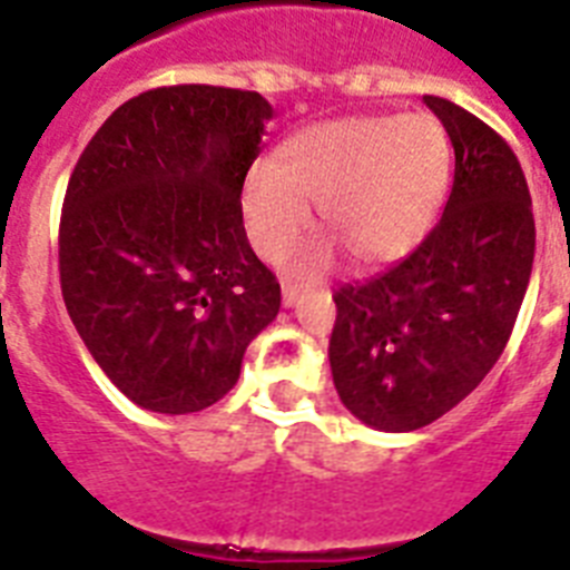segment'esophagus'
Returning a JSON list of instances; mask_svg holds the SVG:
<instances>
[{"instance_id":"obj_1","label":"esophagus","mask_w":570,"mask_h":570,"mask_svg":"<svg viewBox=\"0 0 570 570\" xmlns=\"http://www.w3.org/2000/svg\"><path fill=\"white\" fill-rule=\"evenodd\" d=\"M298 295H301L298 286L284 284V307H295V304H298Z\"/></svg>"}]
</instances>
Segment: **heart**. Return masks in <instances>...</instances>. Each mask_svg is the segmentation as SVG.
Returning a JSON list of instances; mask_svg holds the SVG:
<instances>
[{"mask_svg": "<svg viewBox=\"0 0 570 570\" xmlns=\"http://www.w3.org/2000/svg\"><path fill=\"white\" fill-rule=\"evenodd\" d=\"M453 146L433 114H357L307 125L245 178L254 245L277 261L307 234L318 202L327 228L363 263H392L428 237L451 184ZM313 269L316 257H301Z\"/></svg>", "mask_w": 570, "mask_h": 570, "instance_id": "b5f03b06", "label": "heart"}]
</instances>
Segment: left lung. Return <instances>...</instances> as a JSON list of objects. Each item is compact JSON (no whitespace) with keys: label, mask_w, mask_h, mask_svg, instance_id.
I'll return each mask as SVG.
<instances>
[{"label":"left lung","mask_w":570,"mask_h":570,"mask_svg":"<svg viewBox=\"0 0 570 570\" xmlns=\"http://www.w3.org/2000/svg\"><path fill=\"white\" fill-rule=\"evenodd\" d=\"M453 146V187L436 228L390 272L333 293V386L363 424H433L510 342L535 254L530 189L515 151L483 119L424 96Z\"/></svg>","instance_id":"1"}]
</instances>
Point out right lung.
I'll return each instance as SVG.
<instances>
[{"mask_svg":"<svg viewBox=\"0 0 570 570\" xmlns=\"http://www.w3.org/2000/svg\"><path fill=\"white\" fill-rule=\"evenodd\" d=\"M269 119L254 90L157 87L119 105L69 175L63 304L101 372L142 410L216 404L281 309L239 202Z\"/></svg>","mask_w":570,"mask_h":570,"instance_id":"1","label":"right lung"}]
</instances>
